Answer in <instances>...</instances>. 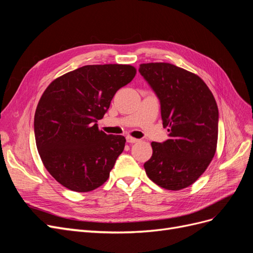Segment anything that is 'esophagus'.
<instances>
[{"mask_svg":"<svg viewBox=\"0 0 253 253\" xmlns=\"http://www.w3.org/2000/svg\"><path fill=\"white\" fill-rule=\"evenodd\" d=\"M126 141H127L128 143H135V142H137V141H139V139L134 138V137H132V136H126Z\"/></svg>","mask_w":253,"mask_h":253,"instance_id":"obj_1","label":"esophagus"}]
</instances>
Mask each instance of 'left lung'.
<instances>
[{"instance_id":"left-lung-1","label":"left lung","mask_w":253,"mask_h":253,"mask_svg":"<svg viewBox=\"0 0 253 253\" xmlns=\"http://www.w3.org/2000/svg\"><path fill=\"white\" fill-rule=\"evenodd\" d=\"M139 73L159 98L163 125L170 136L163 143H151L145 173L164 189H185L200 178L215 155V98L201 77L171 63H142Z\"/></svg>"}]
</instances>
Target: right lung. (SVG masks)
Segmentation results:
<instances>
[{
	"label": "right lung",
	"instance_id": "add662e5",
	"mask_svg": "<svg viewBox=\"0 0 253 253\" xmlns=\"http://www.w3.org/2000/svg\"><path fill=\"white\" fill-rule=\"evenodd\" d=\"M135 75L128 64L85 65L44 90L35 113L36 144L45 169L63 187L89 192L110 177L126 138L106 135L97 121Z\"/></svg>",
	"mask_w": 253,
	"mask_h": 253
}]
</instances>
